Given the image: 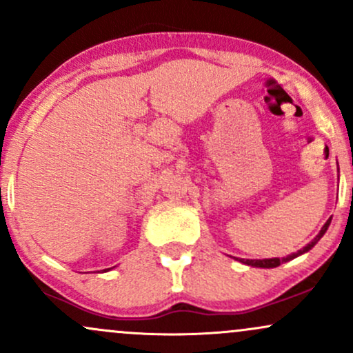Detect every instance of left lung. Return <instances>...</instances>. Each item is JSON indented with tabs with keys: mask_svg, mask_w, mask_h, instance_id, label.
<instances>
[{
	"mask_svg": "<svg viewBox=\"0 0 353 353\" xmlns=\"http://www.w3.org/2000/svg\"><path fill=\"white\" fill-rule=\"evenodd\" d=\"M330 221H332V219H329V221H327L325 224H323V228L320 229L319 236L315 237L314 241L310 242V244H307L305 247H303V249L299 250V252H295V254H292V255H287V257H283V259H262V261H261V259H259V261H252V259H241V262H242V264L252 265V267H264V269H272V267H279L281 264H283V262L290 261V259L297 257V255H301V254H303V252H307V250H310L312 247H314V245L317 244V242L320 241V239H322L323 234L327 232V229H329V225H330Z\"/></svg>",
	"mask_w": 353,
	"mask_h": 353,
	"instance_id": "obj_1",
	"label": "left lung"
}]
</instances>
